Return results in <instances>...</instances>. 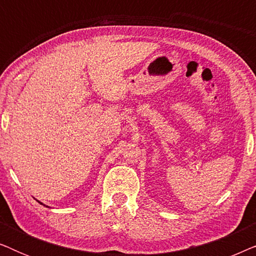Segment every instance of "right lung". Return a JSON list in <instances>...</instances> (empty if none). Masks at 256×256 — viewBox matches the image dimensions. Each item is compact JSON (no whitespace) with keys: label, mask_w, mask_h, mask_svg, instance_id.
<instances>
[{"label":"right lung","mask_w":256,"mask_h":256,"mask_svg":"<svg viewBox=\"0 0 256 256\" xmlns=\"http://www.w3.org/2000/svg\"><path fill=\"white\" fill-rule=\"evenodd\" d=\"M40 204H42V202H40Z\"/></svg>","instance_id":"add662e5"}]
</instances>
